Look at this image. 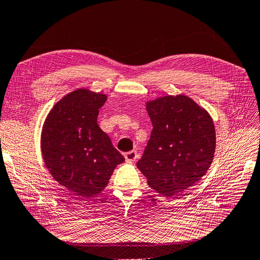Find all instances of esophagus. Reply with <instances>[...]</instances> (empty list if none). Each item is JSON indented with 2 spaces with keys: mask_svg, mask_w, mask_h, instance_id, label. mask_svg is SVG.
Listing matches in <instances>:
<instances>
[{
  "mask_svg": "<svg viewBox=\"0 0 260 260\" xmlns=\"http://www.w3.org/2000/svg\"><path fill=\"white\" fill-rule=\"evenodd\" d=\"M124 156H125V159L127 160V161H134V160H136L137 157H138L136 150H131V152L125 153Z\"/></svg>",
  "mask_w": 260,
  "mask_h": 260,
  "instance_id": "esophagus-1",
  "label": "esophagus"
}]
</instances>
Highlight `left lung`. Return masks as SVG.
<instances>
[{
  "mask_svg": "<svg viewBox=\"0 0 260 260\" xmlns=\"http://www.w3.org/2000/svg\"><path fill=\"white\" fill-rule=\"evenodd\" d=\"M146 108L153 131L137 167L153 189L171 197L195 185L213 162L214 122L185 95L159 98Z\"/></svg>",
  "mask_w": 260,
  "mask_h": 260,
  "instance_id": "obj_1",
  "label": "left lung"
}]
</instances>
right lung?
<instances>
[{"label":"right lung","instance_id":"obj_1","mask_svg":"<svg viewBox=\"0 0 260 260\" xmlns=\"http://www.w3.org/2000/svg\"><path fill=\"white\" fill-rule=\"evenodd\" d=\"M106 95L81 88L58 101L42 131L44 162L54 179L81 197L105 188L125 158L98 124Z\"/></svg>","mask_w":260,"mask_h":260}]
</instances>
